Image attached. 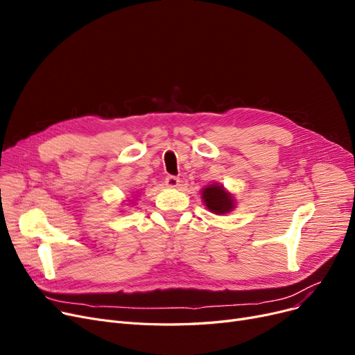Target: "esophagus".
<instances>
[{
  "instance_id": "esophagus-1",
  "label": "esophagus",
  "mask_w": 355,
  "mask_h": 355,
  "mask_svg": "<svg viewBox=\"0 0 355 355\" xmlns=\"http://www.w3.org/2000/svg\"><path fill=\"white\" fill-rule=\"evenodd\" d=\"M165 185H166V187H170V189H177L178 185H180V178L173 177V175L166 177L165 178Z\"/></svg>"
}]
</instances>
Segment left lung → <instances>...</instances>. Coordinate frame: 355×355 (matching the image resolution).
I'll return each mask as SVG.
<instances>
[{
    "label": "left lung",
    "instance_id": "obj_1",
    "mask_svg": "<svg viewBox=\"0 0 355 355\" xmlns=\"http://www.w3.org/2000/svg\"><path fill=\"white\" fill-rule=\"evenodd\" d=\"M201 200L206 209L217 216H225L234 210L236 198L234 196L225 189V185L220 182H213L206 185L201 190Z\"/></svg>",
    "mask_w": 355,
    "mask_h": 355
}]
</instances>
